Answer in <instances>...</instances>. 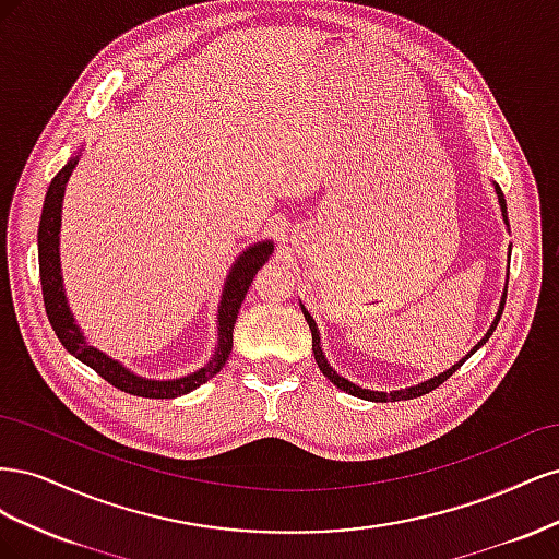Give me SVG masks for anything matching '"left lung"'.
I'll list each match as a JSON object with an SVG mask.
<instances>
[{
  "label": "left lung",
  "mask_w": 559,
  "mask_h": 559,
  "mask_svg": "<svg viewBox=\"0 0 559 559\" xmlns=\"http://www.w3.org/2000/svg\"><path fill=\"white\" fill-rule=\"evenodd\" d=\"M495 191H497V198H499V205H501V214H503V222H506V226H509V212H506V200H503V193H501V189L499 186L495 183ZM506 289H509V286H506ZM506 289H503V296H501V302H499V310H497V317H495V321H492V326L487 329V333H485V337L483 341L473 347L466 357L460 361V364H454L452 368H448L445 373H441V376H436V378H431V380H427V382H419V384H415V386H408V389H399V392H370V389H364V386H357V384H352L349 380H345V378H341L335 373V370L331 368V364L326 361V357H324V352H321V337H319V331H317V324H314V319L310 317V312L300 306V310H302V314H306V319H308V324H310V331H312V352H314V361H317V366H319V370L321 373H324L337 389H343V392H347V394H352V396H359V399H366V401H408V399H417V396H421V394H429L431 389H436L438 384H443L456 368H460L471 354H476L487 341H489V335L495 333V329H497V324H499V319H501V312H503V306H506Z\"/></svg>",
  "instance_id": "8db88e82"
}]
</instances>
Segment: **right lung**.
<instances>
[{
  "label": "right lung",
  "mask_w": 559,
  "mask_h": 559,
  "mask_svg": "<svg viewBox=\"0 0 559 559\" xmlns=\"http://www.w3.org/2000/svg\"><path fill=\"white\" fill-rule=\"evenodd\" d=\"M79 163V156L67 160V165L50 181L46 198H44V210H41V222H39V277H41V294H44V306L50 326H53L58 341L64 345V349L74 354L79 361L91 366L97 376H103L109 384L118 386L126 394L144 396V399H177L193 392L200 384H205L210 378H214L218 370H222L228 361V354L233 349V326L238 312L242 308V300L249 292V286L257 277L263 263L273 253V242L263 240L251 245L247 251H242L238 261L233 263L230 273L226 277L222 300H218V314H216V347L212 359L198 368L195 373L183 376L177 380H148L134 376L130 368H126L121 361L107 357L105 352L88 345L86 337H83L79 324L74 321V314L67 306L64 286H62V273H60V222H62V198H64V186L70 181V175Z\"/></svg>",
  "instance_id": "1"
}]
</instances>
